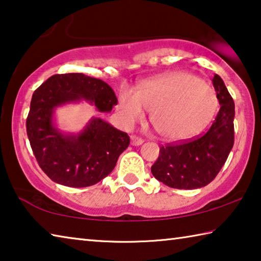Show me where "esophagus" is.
<instances>
[{
	"instance_id": "34e87169",
	"label": "esophagus",
	"mask_w": 261,
	"mask_h": 261,
	"mask_svg": "<svg viewBox=\"0 0 261 261\" xmlns=\"http://www.w3.org/2000/svg\"><path fill=\"white\" fill-rule=\"evenodd\" d=\"M144 140L139 138V137L137 136H131V145H134V146H140V145H143Z\"/></svg>"
}]
</instances>
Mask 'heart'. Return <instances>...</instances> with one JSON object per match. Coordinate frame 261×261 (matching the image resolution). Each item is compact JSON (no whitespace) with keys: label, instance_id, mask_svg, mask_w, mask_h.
Instances as JSON below:
<instances>
[{"label":"heart","instance_id":"heart-1","mask_svg":"<svg viewBox=\"0 0 261 261\" xmlns=\"http://www.w3.org/2000/svg\"><path fill=\"white\" fill-rule=\"evenodd\" d=\"M219 106L215 90L194 74L173 71L145 82L138 91L122 87L118 109L127 125L141 122L151 110V122L163 139L178 141L201 130Z\"/></svg>","mask_w":261,"mask_h":261}]
</instances>
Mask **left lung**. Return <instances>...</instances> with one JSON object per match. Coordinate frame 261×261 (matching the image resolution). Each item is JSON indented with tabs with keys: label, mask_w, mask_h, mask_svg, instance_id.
Segmentation results:
<instances>
[{
	"label": "left lung",
	"mask_w": 261,
	"mask_h": 261,
	"mask_svg": "<svg viewBox=\"0 0 261 261\" xmlns=\"http://www.w3.org/2000/svg\"><path fill=\"white\" fill-rule=\"evenodd\" d=\"M214 90L220 110L208 131L192 140L160 148L151 171L159 182L174 189L193 190L206 187L219 174L233 146L235 103L219 74Z\"/></svg>",
	"instance_id": "1"
}]
</instances>
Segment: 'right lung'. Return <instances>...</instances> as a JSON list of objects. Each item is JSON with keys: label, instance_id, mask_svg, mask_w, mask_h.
Instances as JSON below:
<instances>
[{"label": "right lung", "instance_id": "right-lung-1", "mask_svg": "<svg viewBox=\"0 0 261 261\" xmlns=\"http://www.w3.org/2000/svg\"><path fill=\"white\" fill-rule=\"evenodd\" d=\"M86 101L100 113L117 105L113 88L101 79L84 73L55 74L34 91L26 131L35 159L55 183L85 188L112 173L130 137L102 118L92 117L78 134L64 132L56 124V108Z\"/></svg>", "mask_w": 261, "mask_h": 261}]
</instances>
